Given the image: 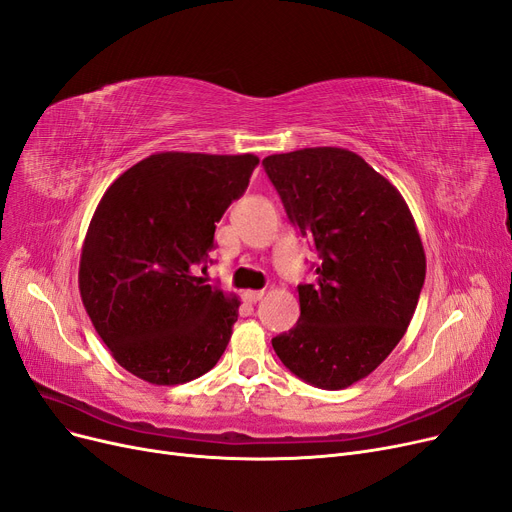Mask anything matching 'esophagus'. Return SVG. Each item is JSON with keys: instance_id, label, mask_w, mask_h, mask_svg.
Wrapping results in <instances>:
<instances>
[{"instance_id": "34e87169", "label": "esophagus", "mask_w": 512, "mask_h": 512, "mask_svg": "<svg viewBox=\"0 0 512 512\" xmlns=\"http://www.w3.org/2000/svg\"><path fill=\"white\" fill-rule=\"evenodd\" d=\"M261 297H263V291H244L242 293V299L247 303H257Z\"/></svg>"}]
</instances>
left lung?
Returning a JSON list of instances; mask_svg holds the SVG:
<instances>
[{"label":"left lung","instance_id":"8db88e82","mask_svg":"<svg viewBox=\"0 0 512 512\" xmlns=\"http://www.w3.org/2000/svg\"><path fill=\"white\" fill-rule=\"evenodd\" d=\"M263 169L284 211L322 259L299 284V322L272 339L301 381L337 391L381 366L402 341L427 259L399 190L345 148L272 154Z\"/></svg>","mask_w":512,"mask_h":512}]
</instances>
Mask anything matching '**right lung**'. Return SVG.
<instances>
[{"instance_id":"right-lung-1","label":"right lung","mask_w":512,"mask_h":512,"mask_svg":"<svg viewBox=\"0 0 512 512\" xmlns=\"http://www.w3.org/2000/svg\"><path fill=\"white\" fill-rule=\"evenodd\" d=\"M255 154L157 152L121 173L87 228L79 291L119 366L152 385L209 372L238 297L207 284L215 224L249 186Z\"/></svg>"}]
</instances>
